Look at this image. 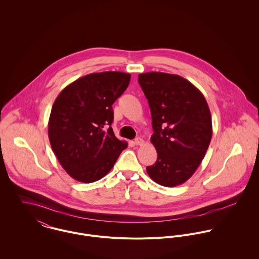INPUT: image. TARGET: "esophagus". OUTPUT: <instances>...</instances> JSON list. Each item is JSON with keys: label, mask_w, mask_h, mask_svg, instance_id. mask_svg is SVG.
I'll list each match as a JSON object with an SVG mask.
<instances>
[{"label": "esophagus", "mask_w": 259, "mask_h": 259, "mask_svg": "<svg viewBox=\"0 0 259 259\" xmlns=\"http://www.w3.org/2000/svg\"><path fill=\"white\" fill-rule=\"evenodd\" d=\"M135 145H137V146H142V145H144V140L141 139V138H137V139L135 140Z\"/></svg>", "instance_id": "34e87169"}]
</instances>
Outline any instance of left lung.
<instances>
[{
  "instance_id": "8db88e82",
  "label": "left lung",
  "mask_w": 259,
  "mask_h": 259,
  "mask_svg": "<svg viewBox=\"0 0 259 259\" xmlns=\"http://www.w3.org/2000/svg\"><path fill=\"white\" fill-rule=\"evenodd\" d=\"M151 113V144L157 152L147 166L149 178L167 187L183 185L195 172L212 137L211 115L201 92L178 74H139Z\"/></svg>"
}]
</instances>
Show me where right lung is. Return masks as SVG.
Wrapping results in <instances>:
<instances>
[{"label":"right lung","mask_w":259,"mask_h":259,"mask_svg":"<svg viewBox=\"0 0 259 259\" xmlns=\"http://www.w3.org/2000/svg\"><path fill=\"white\" fill-rule=\"evenodd\" d=\"M131 74H87L67 85L56 99L48 134L63 168L77 182L91 184L110 172L126 142L111 128L112 104L126 90Z\"/></svg>","instance_id":"1"}]
</instances>
